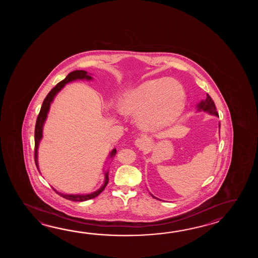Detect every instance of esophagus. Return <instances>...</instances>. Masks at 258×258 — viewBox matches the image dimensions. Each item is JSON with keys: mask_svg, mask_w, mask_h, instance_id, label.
Instances as JSON below:
<instances>
[{"mask_svg": "<svg viewBox=\"0 0 258 258\" xmlns=\"http://www.w3.org/2000/svg\"><path fill=\"white\" fill-rule=\"evenodd\" d=\"M148 144V139L146 137H139L135 141L136 147H137L139 149H145V148H147Z\"/></svg>", "mask_w": 258, "mask_h": 258, "instance_id": "1", "label": "esophagus"}]
</instances>
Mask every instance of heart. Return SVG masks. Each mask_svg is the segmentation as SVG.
Returning a JSON list of instances; mask_svg holds the SVG:
<instances>
[{
    "mask_svg": "<svg viewBox=\"0 0 258 258\" xmlns=\"http://www.w3.org/2000/svg\"><path fill=\"white\" fill-rule=\"evenodd\" d=\"M185 91L180 82L170 77L148 80L134 88L122 99L127 114L139 117L148 131L170 126L181 115L185 105Z\"/></svg>",
    "mask_w": 258,
    "mask_h": 258,
    "instance_id": "obj_1",
    "label": "heart"
}]
</instances>
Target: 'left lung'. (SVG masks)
Here are the masks:
<instances>
[{
  "mask_svg": "<svg viewBox=\"0 0 258 258\" xmlns=\"http://www.w3.org/2000/svg\"><path fill=\"white\" fill-rule=\"evenodd\" d=\"M197 107H198V111L204 110V111L209 112V113L212 114V115L219 116V113L217 112V109H216L214 101H213V99H211V97L209 96V94H207L206 99L202 100L200 103H198ZM219 128H220V123H219ZM153 198H156L155 197H153Z\"/></svg>",
  "mask_w": 258,
  "mask_h": 258,
  "instance_id": "left-lung-1",
  "label": "left lung"
}]
</instances>
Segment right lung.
I'll list each match as a JSON object with an SVG mask.
<instances>
[{
	"instance_id": "1",
	"label": "right lung",
	"mask_w": 258,
	"mask_h": 258,
	"mask_svg": "<svg viewBox=\"0 0 258 258\" xmlns=\"http://www.w3.org/2000/svg\"><path fill=\"white\" fill-rule=\"evenodd\" d=\"M77 79L91 80L92 77H90L89 75H88V72L83 71V70H77V71L71 72L62 81L58 83V84L55 86L54 88H52V89L49 91V94L47 95V97H46L43 100L41 109H40L39 115H38V118H37L36 126H35V163H36V166H37L39 171L38 148H39V142H40V140H41V138H42V129H43L44 122H45L46 119H47V115H48V112H49L50 103L53 101L54 97L57 95V93L60 91L61 88L66 86L67 83L75 81V80H77ZM115 154L116 148H114V149H112V150L110 151L109 158H113ZM108 181H109V171H106V172H105L104 184L100 187L99 190L96 191V192H91V194H88V195H64V194H61V192L56 191L55 189H53V190H54L55 192H57L59 196L62 197L63 198H66V199L71 200V201L82 202V201H87V200H89V199L97 198L99 194L104 190L105 187L107 186Z\"/></svg>"
}]
</instances>
